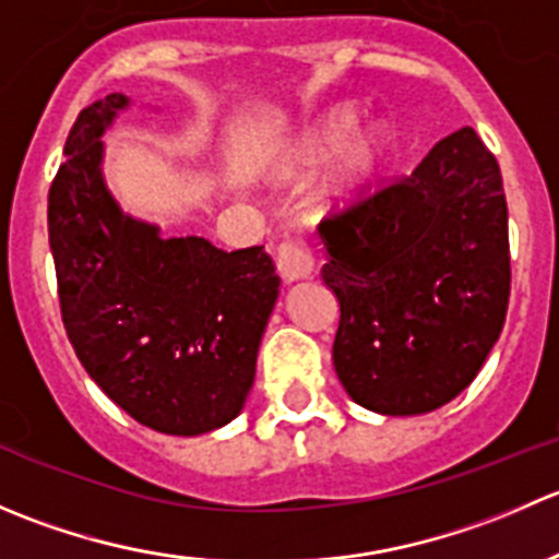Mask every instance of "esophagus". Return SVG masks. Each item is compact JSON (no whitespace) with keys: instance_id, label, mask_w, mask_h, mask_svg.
Wrapping results in <instances>:
<instances>
[{"instance_id":"34e87169","label":"esophagus","mask_w":559,"mask_h":559,"mask_svg":"<svg viewBox=\"0 0 559 559\" xmlns=\"http://www.w3.org/2000/svg\"><path fill=\"white\" fill-rule=\"evenodd\" d=\"M275 264L284 281H302L313 273V253L302 240H286L278 246Z\"/></svg>"}]
</instances>
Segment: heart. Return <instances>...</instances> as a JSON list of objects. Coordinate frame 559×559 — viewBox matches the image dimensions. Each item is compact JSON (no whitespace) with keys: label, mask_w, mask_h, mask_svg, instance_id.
<instances>
[{"label":"heart","mask_w":559,"mask_h":559,"mask_svg":"<svg viewBox=\"0 0 559 559\" xmlns=\"http://www.w3.org/2000/svg\"><path fill=\"white\" fill-rule=\"evenodd\" d=\"M357 123V107L337 105L316 118L292 148L289 159L295 170H311L341 151L326 183L330 202H352L373 189L394 156V132L386 123L373 121L359 129Z\"/></svg>","instance_id":"1"}]
</instances>
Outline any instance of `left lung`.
Returning <instances> with one entry per match:
<instances>
[{"label": "left lung", "instance_id": "obj_1", "mask_svg": "<svg viewBox=\"0 0 559 559\" xmlns=\"http://www.w3.org/2000/svg\"><path fill=\"white\" fill-rule=\"evenodd\" d=\"M341 306L332 362L354 403L414 416L454 400L492 352L511 295L498 159L471 127L408 178L319 224Z\"/></svg>", "mask_w": 559, "mask_h": 559}]
</instances>
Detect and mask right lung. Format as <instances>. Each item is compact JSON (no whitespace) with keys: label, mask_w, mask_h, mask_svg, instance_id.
<instances>
[{"label":"right lung","mask_w":559,"mask_h":559,"mask_svg":"<svg viewBox=\"0 0 559 559\" xmlns=\"http://www.w3.org/2000/svg\"><path fill=\"white\" fill-rule=\"evenodd\" d=\"M127 105L107 94L83 107L50 183L61 321L118 408L156 432L202 436L243 408L281 278L262 246L222 251L123 216L103 180L99 138Z\"/></svg>","instance_id":"1"}]
</instances>
